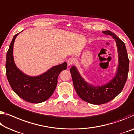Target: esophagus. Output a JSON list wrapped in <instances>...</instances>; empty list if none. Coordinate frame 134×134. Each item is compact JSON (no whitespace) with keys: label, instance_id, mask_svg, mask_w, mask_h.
Instances as JSON below:
<instances>
[{"label":"esophagus","instance_id":"1","mask_svg":"<svg viewBox=\"0 0 134 134\" xmlns=\"http://www.w3.org/2000/svg\"><path fill=\"white\" fill-rule=\"evenodd\" d=\"M75 63V59L71 57V58H70L69 59L67 60V64L69 66H71L74 63Z\"/></svg>","mask_w":134,"mask_h":134}]
</instances>
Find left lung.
Returning <instances> with one entry per match:
<instances>
[{
	"instance_id": "8db88e82",
	"label": "left lung",
	"mask_w": 134,
	"mask_h": 134,
	"mask_svg": "<svg viewBox=\"0 0 134 134\" xmlns=\"http://www.w3.org/2000/svg\"><path fill=\"white\" fill-rule=\"evenodd\" d=\"M115 40L118 53V65L114 77L107 83L94 86L83 78L75 66L71 67L70 73L75 89L80 98L92 104H103L110 101L120 94L128 78L129 61L125 43L111 31H104Z\"/></svg>"
}]
</instances>
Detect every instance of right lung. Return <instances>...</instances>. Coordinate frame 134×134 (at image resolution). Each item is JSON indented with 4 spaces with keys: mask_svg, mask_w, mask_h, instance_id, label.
<instances>
[{
    "mask_svg": "<svg viewBox=\"0 0 134 134\" xmlns=\"http://www.w3.org/2000/svg\"><path fill=\"white\" fill-rule=\"evenodd\" d=\"M19 33L14 36L6 54V73L8 80L14 92L24 100L31 103H42L49 98L54 93L58 75L67 69V63L53 66L39 76L25 75L16 67L13 56L14 42Z\"/></svg>",
    "mask_w": 134,
    "mask_h": 134,
    "instance_id": "add662e5",
    "label": "right lung"
}]
</instances>
